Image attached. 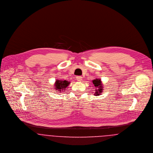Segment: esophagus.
I'll list each match as a JSON object with an SVG mask.
<instances>
[{"mask_svg":"<svg viewBox=\"0 0 153 153\" xmlns=\"http://www.w3.org/2000/svg\"><path fill=\"white\" fill-rule=\"evenodd\" d=\"M76 78V80H77L78 81L81 82V81H82V77L81 76H77Z\"/></svg>","mask_w":153,"mask_h":153,"instance_id":"34e87169","label":"esophagus"}]
</instances>
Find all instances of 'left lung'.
<instances>
[{
    "label": "left lung",
    "mask_w": 153,
    "mask_h": 153,
    "mask_svg": "<svg viewBox=\"0 0 153 153\" xmlns=\"http://www.w3.org/2000/svg\"><path fill=\"white\" fill-rule=\"evenodd\" d=\"M92 83L94 84V87H95V96H98L101 95V93L102 92L103 85L101 84V81L100 79H95L92 81Z\"/></svg>",
    "instance_id": "8db88e82"
}]
</instances>
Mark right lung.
Segmentation results:
<instances>
[{
    "label": "right lung",
    "instance_id": "obj_1",
    "mask_svg": "<svg viewBox=\"0 0 153 153\" xmlns=\"http://www.w3.org/2000/svg\"><path fill=\"white\" fill-rule=\"evenodd\" d=\"M69 84L70 82H68L66 80H56L54 85V89L56 90V92L59 91V92H61V91H65L66 88L69 85Z\"/></svg>",
    "mask_w": 153,
    "mask_h": 153
}]
</instances>
